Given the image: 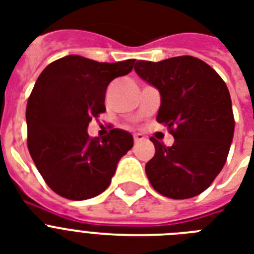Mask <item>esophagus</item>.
<instances>
[{"instance_id": "1", "label": "esophagus", "mask_w": 254, "mask_h": 254, "mask_svg": "<svg viewBox=\"0 0 254 254\" xmlns=\"http://www.w3.org/2000/svg\"><path fill=\"white\" fill-rule=\"evenodd\" d=\"M133 138H134L135 143H138V142H141V141H143V139H145V135L141 134V133H137V134L133 135Z\"/></svg>"}]
</instances>
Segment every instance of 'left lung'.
<instances>
[{"mask_svg": "<svg viewBox=\"0 0 254 254\" xmlns=\"http://www.w3.org/2000/svg\"><path fill=\"white\" fill-rule=\"evenodd\" d=\"M141 79L161 93L157 121L174 135L166 146L154 137V157L145 171L155 191L189 199L207 190L228 157L235 131L231 95L212 67L189 55L137 61Z\"/></svg>", "mask_w": 254, "mask_h": 254, "instance_id": "left-lung-1", "label": "left lung"}]
</instances>
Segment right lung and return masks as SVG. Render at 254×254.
Listing matches in <instances>:
<instances>
[{"label": "right lung", "mask_w": 254, "mask_h": 254, "mask_svg": "<svg viewBox=\"0 0 254 254\" xmlns=\"http://www.w3.org/2000/svg\"><path fill=\"white\" fill-rule=\"evenodd\" d=\"M134 62L99 63L68 55L50 63L38 77L26 107L27 147L58 195L69 200L100 195L133 147L129 131L112 129L100 139L91 138L87 127L105 112L108 84L130 72Z\"/></svg>", "instance_id": "right-lung-1"}]
</instances>
